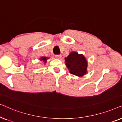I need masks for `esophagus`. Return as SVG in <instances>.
<instances>
[{
    "mask_svg": "<svg viewBox=\"0 0 122 122\" xmlns=\"http://www.w3.org/2000/svg\"><path fill=\"white\" fill-rule=\"evenodd\" d=\"M61 55H56V58L58 59H61Z\"/></svg>",
    "mask_w": 122,
    "mask_h": 122,
    "instance_id": "esophagus-1",
    "label": "esophagus"
}]
</instances>
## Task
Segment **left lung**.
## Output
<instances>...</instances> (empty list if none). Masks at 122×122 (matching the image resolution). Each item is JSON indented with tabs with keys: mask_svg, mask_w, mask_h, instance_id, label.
<instances>
[{
	"mask_svg": "<svg viewBox=\"0 0 122 122\" xmlns=\"http://www.w3.org/2000/svg\"><path fill=\"white\" fill-rule=\"evenodd\" d=\"M65 63L70 73L78 76H83L87 73L88 61L82 54L71 51L65 58Z\"/></svg>",
	"mask_w": 122,
	"mask_h": 122,
	"instance_id": "left-lung-1",
	"label": "left lung"
}]
</instances>
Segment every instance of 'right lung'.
<instances>
[{"label":"right lung","instance_id":"obj_1","mask_svg":"<svg viewBox=\"0 0 122 122\" xmlns=\"http://www.w3.org/2000/svg\"><path fill=\"white\" fill-rule=\"evenodd\" d=\"M48 59H49V58L48 57H46V56H41V57L40 58V61H43L44 64H46V61H47Z\"/></svg>","mask_w":122,"mask_h":122}]
</instances>
